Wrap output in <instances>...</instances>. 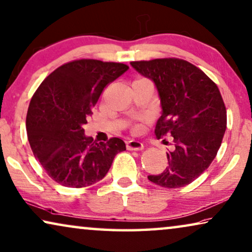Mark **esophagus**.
<instances>
[{
	"label": "esophagus",
	"instance_id": "1",
	"mask_svg": "<svg viewBox=\"0 0 252 252\" xmlns=\"http://www.w3.org/2000/svg\"><path fill=\"white\" fill-rule=\"evenodd\" d=\"M126 149L127 150H142L144 149V144L138 140H129V141H126Z\"/></svg>",
	"mask_w": 252,
	"mask_h": 252
}]
</instances>
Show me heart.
Wrapping results in <instances>:
<instances>
[{
  "label": "heart",
  "instance_id": "heart-1",
  "mask_svg": "<svg viewBox=\"0 0 252 252\" xmlns=\"http://www.w3.org/2000/svg\"><path fill=\"white\" fill-rule=\"evenodd\" d=\"M141 129H142V125H141V123H136V125H134V126H132L133 132H139V131H140Z\"/></svg>",
  "mask_w": 252,
  "mask_h": 252
}]
</instances>
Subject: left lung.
I'll return each instance as SVG.
<instances>
[{
  "label": "left lung",
  "instance_id": "8db88e82",
  "mask_svg": "<svg viewBox=\"0 0 252 252\" xmlns=\"http://www.w3.org/2000/svg\"><path fill=\"white\" fill-rule=\"evenodd\" d=\"M130 64L155 84L162 106L155 134L157 139L171 137L174 145L166 153L165 171L148 180L168 189L190 185L215 158L226 130V108L220 89L199 67L181 59Z\"/></svg>",
  "mask_w": 252,
  "mask_h": 252
}]
</instances>
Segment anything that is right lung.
<instances>
[{"mask_svg": "<svg viewBox=\"0 0 252 252\" xmlns=\"http://www.w3.org/2000/svg\"><path fill=\"white\" fill-rule=\"evenodd\" d=\"M127 69L123 63L76 60L54 70L33 94L26 119L28 140L55 182L92 186L106 175L116 154L126 150L122 139L98 144L85 136L82 126L104 88Z\"/></svg>", "mask_w": 252, "mask_h": 252, "instance_id": "1", "label": "right lung"}]
</instances>
